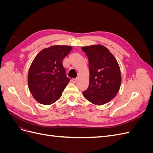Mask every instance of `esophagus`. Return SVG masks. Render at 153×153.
Segmentation results:
<instances>
[{
  "label": "esophagus",
  "instance_id": "34e87169",
  "mask_svg": "<svg viewBox=\"0 0 153 153\" xmlns=\"http://www.w3.org/2000/svg\"><path fill=\"white\" fill-rule=\"evenodd\" d=\"M72 81H73V82L75 83V82L77 81V78H73V79H72Z\"/></svg>",
  "mask_w": 153,
  "mask_h": 153
}]
</instances>
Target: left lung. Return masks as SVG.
Segmentation results:
<instances>
[{
	"instance_id": "1",
	"label": "left lung",
	"mask_w": 153,
	"mask_h": 153,
	"mask_svg": "<svg viewBox=\"0 0 153 153\" xmlns=\"http://www.w3.org/2000/svg\"><path fill=\"white\" fill-rule=\"evenodd\" d=\"M89 60V84L83 95L90 102L101 105L117 95L121 83L119 64L114 55L102 45L82 47Z\"/></svg>"
}]
</instances>
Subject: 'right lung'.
I'll list each match as a JSON object with an SVG mask.
<instances>
[{"label":"right lung","instance_id":"right-lung-1","mask_svg":"<svg viewBox=\"0 0 153 153\" xmlns=\"http://www.w3.org/2000/svg\"><path fill=\"white\" fill-rule=\"evenodd\" d=\"M70 46H53L37 55L30 67L28 85L34 99L43 105H50L59 100L70 78L62 64V60L71 52Z\"/></svg>","mask_w":153,"mask_h":153}]
</instances>
